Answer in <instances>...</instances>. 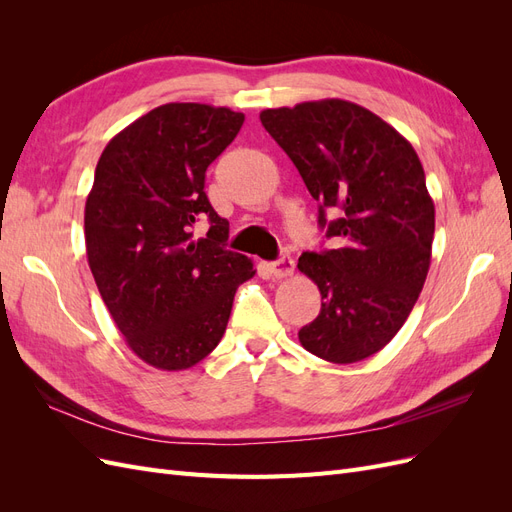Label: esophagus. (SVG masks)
Wrapping results in <instances>:
<instances>
[{"instance_id":"obj_1","label":"esophagus","mask_w":512,"mask_h":512,"mask_svg":"<svg viewBox=\"0 0 512 512\" xmlns=\"http://www.w3.org/2000/svg\"><path fill=\"white\" fill-rule=\"evenodd\" d=\"M271 271L275 277H290L294 273V260L290 256L277 258L271 265Z\"/></svg>"}]
</instances>
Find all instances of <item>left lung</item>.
Instances as JSON below:
<instances>
[{
  "mask_svg": "<svg viewBox=\"0 0 512 512\" xmlns=\"http://www.w3.org/2000/svg\"><path fill=\"white\" fill-rule=\"evenodd\" d=\"M260 121L297 166L320 203L318 226L337 243L299 258L322 297L299 342L329 363L363 361L404 327L429 271L436 209L423 164L404 136L354 102L267 108Z\"/></svg>",
  "mask_w": 512,
  "mask_h": 512,
  "instance_id": "left-lung-1",
  "label": "left lung"
}]
</instances>
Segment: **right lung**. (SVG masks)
Wrapping results in <instances>:
<instances>
[{
  "instance_id": "1",
  "label": "right lung",
  "mask_w": 512,
  "mask_h": 512,
  "mask_svg": "<svg viewBox=\"0 0 512 512\" xmlns=\"http://www.w3.org/2000/svg\"><path fill=\"white\" fill-rule=\"evenodd\" d=\"M243 113L170 102L111 138L85 203V245L102 301L132 352L179 371L220 344L252 260L226 250L228 222L205 194L209 164ZM198 219L208 237L191 241Z\"/></svg>"
}]
</instances>
